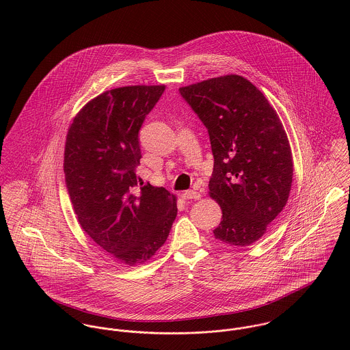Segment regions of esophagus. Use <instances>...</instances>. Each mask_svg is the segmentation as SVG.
<instances>
[{
    "label": "esophagus",
    "instance_id": "1",
    "mask_svg": "<svg viewBox=\"0 0 350 350\" xmlns=\"http://www.w3.org/2000/svg\"><path fill=\"white\" fill-rule=\"evenodd\" d=\"M182 197H183L185 200H200V193H197V191H194V190H187V191H185V193L182 194Z\"/></svg>",
    "mask_w": 350,
    "mask_h": 350
}]
</instances>
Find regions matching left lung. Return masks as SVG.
Segmentation results:
<instances>
[{
  "mask_svg": "<svg viewBox=\"0 0 350 350\" xmlns=\"http://www.w3.org/2000/svg\"><path fill=\"white\" fill-rule=\"evenodd\" d=\"M206 126L214 156L208 194L222 210L214 237L247 247L286 206L294 175L290 143L275 109L240 75L179 89Z\"/></svg>",
  "mask_w": 350,
  "mask_h": 350,
  "instance_id": "1",
  "label": "left lung"
}]
</instances>
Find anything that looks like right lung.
Listing matches in <instances>:
<instances>
[{
  "instance_id": "add662e5",
  "label": "right lung",
  "mask_w": 350,
  "mask_h": 350,
  "mask_svg": "<svg viewBox=\"0 0 350 350\" xmlns=\"http://www.w3.org/2000/svg\"><path fill=\"white\" fill-rule=\"evenodd\" d=\"M164 90L160 85L105 92L77 114L66 139V186L78 222L102 250L131 267L165 243L178 213L175 196L143 186L136 174L139 132Z\"/></svg>"
}]
</instances>
